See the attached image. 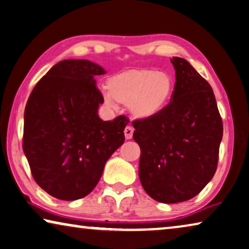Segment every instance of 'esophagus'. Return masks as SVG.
I'll use <instances>...</instances> for the list:
<instances>
[{
    "label": "esophagus",
    "mask_w": 249,
    "mask_h": 249,
    "mask_svg": "<svg viewBox=\"0 0 249 249\" xmlns=\"http://www.w3.org/2000/svg\"><path fill=\"white\" fill-rule=\"evenodd\" d=\"M133 133H134V129H133L132 126H126L125 129H124L125 139L126 140H131L133 137Z\"/></svg>",
    "instance_id": "34e87169"
}]
</instances>
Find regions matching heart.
<instances>
[{
	"label": "heart",
	"mask_w": 249,
	"mask_h": 249,
	"mask_svg": "<svg viewBox=\"0 0 249 249\" xmlns=\"http://www.w3.org/2000/svg\"><path fill=\"white\" fill-rule=\"evenodd\" d=\"M107 88L108 90L103 92V100L108 107H115L117 101L128 104L133 116L149 120L167 107L174 90V81L163 71L132 69L110 76Z\"/></svg>",
	"instance_id": "heart-1"
}]
</instances>
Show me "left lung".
Returning a JSON list of instances; mask_svg holds the SVG:
<instances>
[{
    "label": "left lung",
    "instance_id": "obj_1",
    "mask_svg": "<svg viewBox=\"0 0 249 249\" xmlns=\"http://www.w3.org/2000/svg\"><path fill=\"white\" fill-rule=\"evenodd\" d=\"M171 62L176 81L167 107L149 120L133 122L142 186L165 204L191 199L210 183L223 139L211 85L184 58L174 56Z\"/></svg>",
    "mask_w": 249,
    "mask_h": 249
}]
</instances>
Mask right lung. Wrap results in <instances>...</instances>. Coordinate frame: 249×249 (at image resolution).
Listing matches in <instances>:
<instances>
[{
    "mask_svg": "<svg viewBox=\"0 0 249 249\" xmlns=\"http://www.w3.org/2000/svg\"><path fill=\"white\" fill-rule=\"evenodd\" d=\"M106 71L89 60H63L35 85L24 112L23 151L35 181L62 200L93 191L106 161L124 143L125 116L103 121L95 75Z\"/></svg>",
    "mask_w": 249,
    "mask_h": 249,
    "instance_id": "1",
    "label": "right lung"
}]
</instances>
